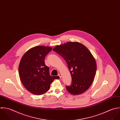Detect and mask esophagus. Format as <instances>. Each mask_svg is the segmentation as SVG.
Returning <instances> with one entry per match:
<instances>
[{
    "label": "esophagus",
    "instance_id": "esophagus-1",
    "mask_svg": "<svg viewBox=\"0 0 120 120\" xmlns=\"http://www.w3.org/2000/svg\"><path fill=\"white\" fill-rule=\"evenodd\" d=\"M58 76L60 77V78L61 79L62 78V74L61 73H59L58 74Z\"/></svg>",
    "mask_w": 120,
    "mask_h": 120
}]
</instances>
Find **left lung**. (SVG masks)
I'll use <instances>...</instances> for the list:
<instances>
[{"instance_id":"obj_1","label":"left lung","mask_w":120,"mask_h":120,"mask_svg":"<svg viewBox=\"0 0 120 120\" xmlns=\"http://www.w3.org/2000/svg\"><path fill=\"white\" fill-rule=\"evenodd\" d=\"M53 50L64 58L71 74V85L66 86L68 92L73 95L86 92L94 79L97 69L96 61L90 51L78 42L57 45Z\"/></svg>"}]
</instances>
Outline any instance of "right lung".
Listing matches in <instances>:
<instances>
[{
	"instance_id": "1",
	"label": "right lung",
	"mask_w": 120,
	"mask_h": 120,
	"mask_svg": "<svg viewBox=\"0 0 120 120\" xmlns=\"http://www.w3.org/2000/svg\"><path fill=\"white\" fill-rule=\"evenodd\" d=\"M49 47L36 46L22 56L19 66L21 81L27 91L35 95L46 93L50 84L58 76H51L49 67L45 64V57L52 50Z\"/></svg>"
}]
</instances>
